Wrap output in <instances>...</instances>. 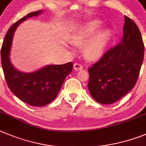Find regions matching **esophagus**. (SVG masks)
Returning <instances> with one entry per match:
<instances>
[{"instance_id":"34e87169","label":"esophagus","mask_w":146,"mask_h":146,"mask_svg":"<svg viewBox=\"0 0 146 146\" xmlns=\"http://www.w3.org/2000/svg\"><path fill=\"white\" fill-rule=\"evenodd\" d=\"M73 69L75 70H79L83 69V66L79 63H75L74 65H73Z\"/></svg>"}]
</instances>
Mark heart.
<instances>
[{"label": "heart", "instance_id": "heart-1", "mask_svg": "<svg viewBox=\"0 0 146 146\" xmlns=\"http://www.w3.org/2000/svg\"><path fill=\"white\" fill-rule=\"evenodd\" d=\"M100 19H92L86 22L70 37V42L77 46H83L82 52L87 60L99 58L104 53L108 44L111 40V29L105 28Z\"/></svg>", "mask_w": 146, "mask_h": 146}]
</instances>
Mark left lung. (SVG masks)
<instances>
[{
  "label": "left lung",
  "instance_id": "8db88e82",
  "mask_svg": "<svg viewBox=\"0 0 146 146\" xmlns=\"http://www.w3.org/2000/svg\"><path fill=\"white\" fill-rule=\"evenodd\" d=\"M124 18L121 41L88 69V89L101 104H113L132 90L143 62L144 44L140 30L130 18Z\"/></svg>",
  "mask_w": 146,
  "mask_h": 146
}]
</instances>
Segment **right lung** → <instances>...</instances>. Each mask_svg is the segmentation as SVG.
Returning a JSON list of instances; mask_svg holds the SVG:
<instances>
[{"mask_svg":"<svg viewBox=\"0 0 146 146\" xmlns=\"http://www.w3.org/2000/svg\"><path fill=\"white\" fill-rule=\"evenodd\" d=\"M43 10L32 12L15 22L8 31L1 48V64L8 86L22 102L35 107L48 105L55 99L73 64L47 65L31 73L17 70L10 60L13 36L18 26L27 18L39 16Z\"/></svg>","mask_w":146,"mask_h":146,"instance_id":"right-lung-1","label":"right lung"}]
</instances>
